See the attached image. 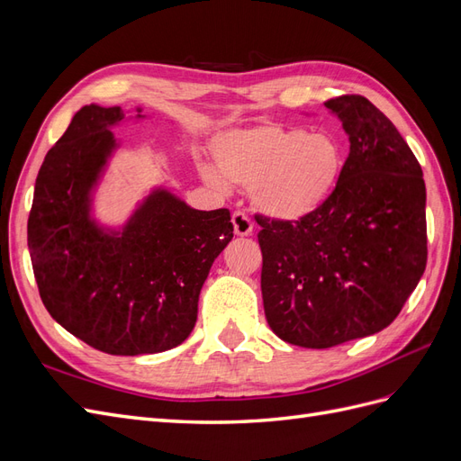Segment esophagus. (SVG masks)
I'll return each instance as SVG.
<instances>
[{"label": "esophagus", "mask_w": 461, "mask_h": 461, "mask_svg": "<svg viewBox=\"0 0 461 461\" xmlns=\"http://www.w3.org/2000/svg\"><path fill=\"white\" fill-rule=\"evenodd\" d=\"M232 227H234L236 236H249L254 230L252 221H249V217L244 212H234L232 213Z\"/></svg>", "instance_id": "34e87169"}]
</instances>
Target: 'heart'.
<instances>
[{"label": "heart", "instance_id": "1", "mask_svg": "<svg viewBox=\"0 0 461 461\" xmlns=\"http://www.w3.org/2000/svg\"><path fill=\"white\" fill-rule=\"evenodd\" d=\"M213 156L217 167L200 161L205 183L221 192L229 183L249 188L258 212L278 222L317 213L337 188L344 167L342 148L330 134L281 124L221 134Z\"/></svg>", "mask_w": 461, "mask_h": 461}]
</instances>
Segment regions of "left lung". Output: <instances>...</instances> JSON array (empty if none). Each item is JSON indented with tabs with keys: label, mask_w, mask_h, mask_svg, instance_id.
<instances>
[{
	"label": "left lung",
	"mask_w": 461,
	"mask_h": 461,
	"mask_svg": "<svg viewBox=\"0 0 461 461\" xmlns=\"http://www.w3.org/2000/svg\"><path fill=\"white\" fill-rule=\"evenodd\" d=\"M325 107L350 140L337 188L303 221L258 215L267 323L285 342L317 350L388 327L427 265V192L413 151L367 97Z\"/></svg>",
	"instance_id": "left-lung-1"
}]
</instances>
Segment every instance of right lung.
<instances>
[{
    "mask_svg": "<svg viewBox=\"0 0 461 461\" xmlns=\"http://www.w3.org/2000/svg\"><path fill=\"white\" fill-rule=\"evenodd\" d=\"M119 105H85L40 167L29 217L32 269L50 315L111 356L183 344L217 256L232 240L229 209L200 212L151 188L121 227L94 215V194L119 149ZM136 119H146L136 107Z\"/></svg>",
    "mask_w": 461,
    "mask_h": 461,
    "instance_id": "1",
    "label": "right lung"
}]
</instances>
